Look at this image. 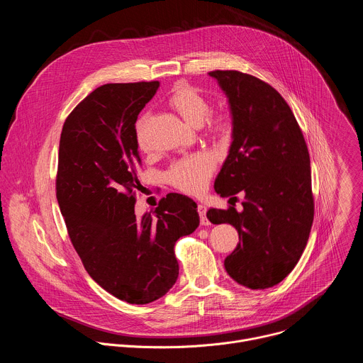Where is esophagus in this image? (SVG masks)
<instances>
[{
  "label": "esophagus",
  "instance_id": "34e87169",
  "mask_svg": "<svg viewBox=\"0 0 363 363\" xmlns=\"http://www.w3.org/2000/svg\"><path fill=\"white\" fill-rule=\"evenodd\" d=\"M196 210H198V214H199V218H201V224H202V225H208L210 221H208V218H206V208H205V205L199 203Z\"/></svg>",
  "mask_w": 363,
  "mask_h": 363
}]
</instances>
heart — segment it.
I'll list each match as a JSON object with an SVG mask.
<instances>
[{"label":"heart","mask_w":363,"mask_h":363,"mask_svg":"<svg viewBox=\"0 0 363 363\" xmlns=\"http://www.w3.org/2000/svg\"><path fill=\"white\" fill-rule=\"evenodd\" d=\"M169 106L189 125H199L205 119V128L216 136H225L230 132V119L223 112H210V103L198 90L179 84L168 99ZM147 116L143 115L135 125V136L140 149L146 147ZM216 169L213 155L201 152L177 161L167 172L168 182L186 194H199L208 184Z\"/></svg>","instance_id":"b5f03b06"}]
</instances>
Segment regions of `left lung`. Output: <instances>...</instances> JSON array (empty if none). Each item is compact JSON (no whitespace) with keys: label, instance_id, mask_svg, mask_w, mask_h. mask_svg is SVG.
Wrapping results in <instances>:
<instances>
[{"label":"left lung","instance_id":"1","mask_svg":"<svg viewBox=\"0 0 363 363\" xmlns=\"http://www.w3.org/2000/svg\"><path fill=\"white\" fill-rule=\"evenodd\" d=\"M233 115V143L216 179L221 196L244 194L242 211L211 208L213 224H231L240 242L225 258L231 279L252 290L279 284L294 269L313 224L310 157L281 94L237 70H216Z\"/></svg>","mask_w":363,"mask_h":363}]
</instances>
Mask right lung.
<instances>
[{
    "label": "right lung",
    "instance_id": "right-lung-1",
    "mask_svg": "<svg viewBox=\"0 0 363 363\" xmlns=\"http://www.w3.org/2000/svg\"><path fill=\"white\" fill-rule=\"evenodd\" d=\"M160 82L109 83L67 116L59 146L56 195L70 241L89 276L115 297L146 304L175 284V242L199 225L196 203L168 194L140 220L135 123Z\"/></svg>",
    "mask_w": 363,
    "mask_h": 363
}]
</instances>
